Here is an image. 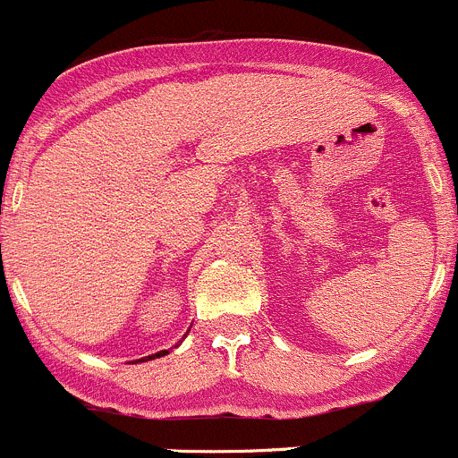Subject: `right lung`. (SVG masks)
<instances>
[{
    "label": "right lung",
    "instance_id": "add662e5",
    "mask_svg": "<svg viewBox=\"0 0 458 458\" xmlns=\"http://www.w3.org/2000/svg\"><path fill=\"white\" fill-rule=\"evenodd\" d=\"M182 343V341H180ZM169 354V352L166 350H162V352H157V354H151V356H147V359H140V363H144V360H153V359H160V356H166Z\"/></svg>",
    "mask_w": 458,
    "mask_h": 458
}]
</instances>
